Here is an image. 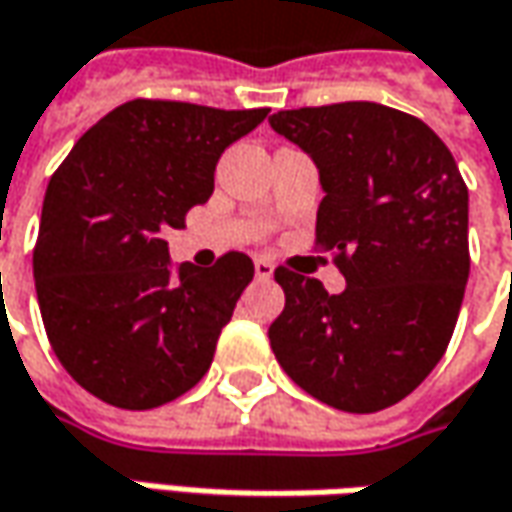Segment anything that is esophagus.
<instances>
[{
  "instance_id": "34e87169",
  "label": "esophagus",
  "mask_w": 512,
  "mask_h": 512,
  "mask_svg": "<svg viewBox=\"0 0 512 512\" xmlns=\"http://www.w3.org/2000/svg\"><path fill=\"white\" fill-rule=\"evenodd\" d=\"M255 274L260 277V280H269V277L274 274L272 260H266V257H257V260H255Z\"/></svg>"
}]
</instances>
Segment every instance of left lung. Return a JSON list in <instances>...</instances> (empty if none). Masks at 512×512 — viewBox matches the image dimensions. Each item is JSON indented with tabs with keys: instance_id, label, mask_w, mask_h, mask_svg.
I'll use <instances>...</instances> for the list:
<instances>
[{
	"instance_id": "obj_1",
	"label": "left lung",
	"mask_w": 512,
	"mask_h": 512,
	"mask_svg": "<svg viewBox=\"0 0 512 512\" xmlns=\"http://www.w3.org/2000/svg\"><path fill=\"white\" fill-rule=\"evenodd\" d=\"M272 130L314 161L326 198L317 243L334 252L340 294L277 269L286 309L269 326L280 368L348 414L405 399L436 368L462 309L467 186L425 121L374 101L280 110Z\"/></svg>"
}]
</instances>
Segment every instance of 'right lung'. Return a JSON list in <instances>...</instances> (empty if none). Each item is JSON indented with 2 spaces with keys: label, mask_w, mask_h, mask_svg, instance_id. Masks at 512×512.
Wrapping results in <instances>:
<instances>
[{
  "label": "right lung",
  "mask_w": 512,
  "mask_h": 512,
  "mask_svg": "<svg viewBox=\"0 0 512 512\" xmlns=\"http://www.w3.org/2000/svg\"><path fill=\"white\" fill-rule=\"evenodd\" d=\"M269 115L135 98L53 172L33 249L36 297L64 371L101 402L150 411L209 371L255 263L172 266L167 229L209 201L229 144Z\"/></svg>",
  "instance_id": "obj_1"
}]
</instances>
